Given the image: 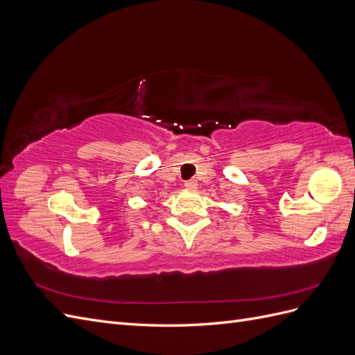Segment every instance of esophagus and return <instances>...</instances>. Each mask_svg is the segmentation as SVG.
Wrapping results in <instances>:
<instances>
[{
  "instance_id": "esophagus-1",
  "label": "esophagus",
  "mask_w": 355,
  "mask_h": 355,
  "mask_svg": "<svg viewBox=\"0 0 355 355\" xmlns=\"http://www.w3.org/2000/svg\"><path fill=\"white\" fill-rule=\"evenodd\" d=\"M197 182L196 180H187L185 182V188H188V189H196L197 188Z\"/></svg>"
}]
</instances>
